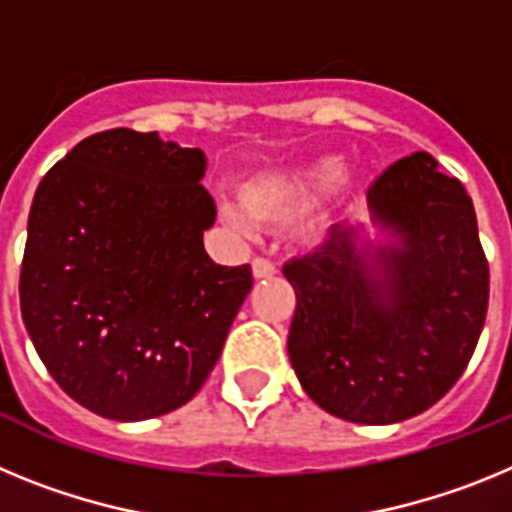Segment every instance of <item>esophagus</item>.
Wrapping results in <instances>:
<instances>
[{
	"label": "esophagus",
	"instance_id": "34e87169",
	"mask_svg": "<svg viewBox=\"0 0 512 512\" xmlns=\"http://www.w3.org/2000/svg\"><path fill=\"white\" fill-rule=\"evenodd\" d=\"M251 269H253V277L256 279H269L277 274V266L271 264L269 259H261V256H256V259L251 261Z\"/></svg>",
	"mask_w": 512,
	"mask_h": 512
}]
</instances>
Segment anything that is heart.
<instances>
[{
  "instance_id": "heart-1",
  "label": "heart",
  "mask_w": 512,
  "mask_h": 512,
  "mask_svg": "<svg viewBox=\"0 0 512 512\" xmlns=\"http://www.w3.org/2000/svg\"><path fill=\"white\" fill-rule=\"evenodd\" d=\"M343 171H346V161L338 153H323V156L305 158V161L287 166V169L266 171L241 189L243 207L259 223H292L305 212H310L330 189L341 182ZM346 207V200H338L336 205L325 210L318 225L330 223L333 217L346 212ZM228 217L233 223L246 225V220L238 212L228 210Z\"/></svg>"
}]
</instances>
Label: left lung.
<instances>
[{
  "instance_id": "obj_1",
  "label": "left lung",
  "mask_w": 512,
  "mask_h": 512,
  "mask_svg": "<svg viewBox=\"0 0 512 512\" xmlns=\"http://www.w3.org/2000/svg\"><path fill=\"white\" fill-rule=\"evenodd\" d=\"M369 210L395 238L361 228L284 264L297 307L287 351L302 390L325 413L400 423L436 405L464 374L490 300V266L472 197L418 151L369 187Z\"/></svg>"
}]
</instances>
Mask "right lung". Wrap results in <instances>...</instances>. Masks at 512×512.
I'll use <instances>...</instances> for the list:
<instances>
[{
  "instance_id": "1",
  "label": "right lung",
  "mask_w": 512,
  "mask_h": 512,
  "mask_svg": "<svg viewBox=\"0 0 512 512\" xmlns=\"http://www.w3.org/2000/svg\"><path fill=\"white\" fill-rule=\"evenodd\" d=\"M207 161L158 133L104 130L35 192L20 271L22 320L71 400L112 420L182 408L220 359L251 266H220L202 233Z\"/></svg>"
}]
</instances>
